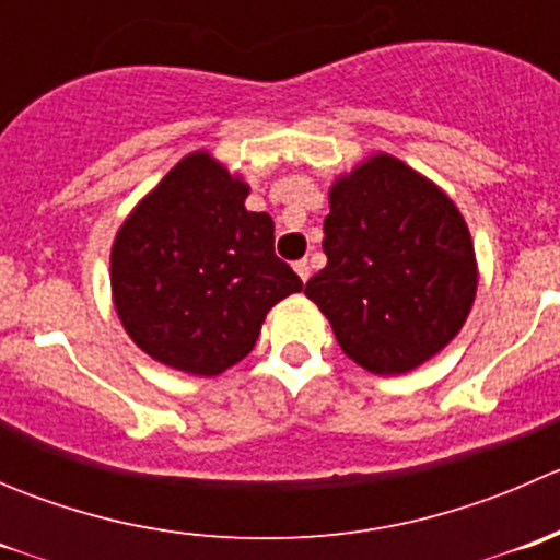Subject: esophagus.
Here are the masks:
<instances>
[{"label":"esophagus","instance_id":"obj_1","mask_svg":"<svg viewBox=\"0 0 560 560\" xmlns=\"http://www.w3.org/2000/svg\"><path fill=\"white\" fill-rule=\"evenodd\" d=\"M295 273L301 276V281L312 279V265H308V259H298V262H295Z\"/></svg>","mask_w":560,"mask_h":560}]
</instances>
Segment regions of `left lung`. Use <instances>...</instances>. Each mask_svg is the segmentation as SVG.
Listing matches in <instances>:
<instances>
[{"label":"left lung","instance_id":"left-lung-1","mask_svg":"<svg viewBox=\"0 0 560 560\" xmlns=\"http://www.w3.org/2000/svg\"><path fill=\"white\" fill-rule=\"evenodd\" d=\"M322 248L327 265L306 281V298L371 374L398 376L436 358L477 298L463 213L442 186L382 151L332 180Z\"/></svg>","mask_w":560,"mask_h":560}]
</instances>
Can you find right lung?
<instances>
[{"label":"right lung","mask_w":560,"mask_h":560,"mask_svg":"<svg viewBox=\"0 0 560 560\" xmlns=\"http://www.w3.org/2000/svg\"><path fill=\"white\" fill-rule=\"evenodd\" d=\"M248 184L191 151L118 228L113 306L149 358L219 376L257 343L270 308L303 290L273 254V219L246 211Z\"/></svg>","instance_id":"right-lung-1"}]
</instances>
